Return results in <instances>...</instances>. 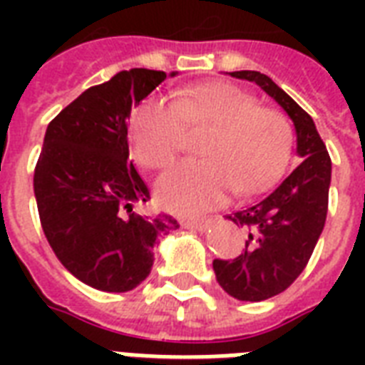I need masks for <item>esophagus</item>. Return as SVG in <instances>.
<instances>
[{
	"label": "esophagus",
	"instance_id": "34e87169",
	"mask_svg": "<svg viewBox=\"0 0 365 365\" xmlns=\"http://www.w3.org/2000/svg\"><path fill=\"white\" fill-rule=\"evenodd\" d=\"M210 223V217H189V220H183L182 225L187 229H206Z\"/></svg>",
	"mask_w": 365,
	"mask_h": 365
}]
</instances>
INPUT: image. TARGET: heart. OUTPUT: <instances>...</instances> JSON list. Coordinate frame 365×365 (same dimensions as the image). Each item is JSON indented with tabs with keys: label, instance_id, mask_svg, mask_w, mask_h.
<instances>
[{
	"label": "heart",
	"instance_id": "obj_1",
	"mask_svg": "<svg viewBox=\"0 0 365 365\" xmlns=\"http://www.w3.org/2000/svg\"><path fill=\"white\" fill-rule=\"evenodd\" d=\"M187 128L208 130L200 153L157 182V199L182 214L208 210L229 191L259 193L286 168L292 155V125L274 108L259 106L254 94L233 83H202L174 100H145L132 121V151L140 165L160 170L185 148Z\"/></svg>",
	"mask_w": 365,
	"mask_h": 365
}]
</instances>
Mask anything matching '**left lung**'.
Segmentation results:
<instances>
[{"instance_id": "1", "label": "left lung", "mask_w": 365, "mask_h": 365, "mask_svg": "<svg viewBox=\"0 0 365 365\" xmlns=\"http://www.w3.org/2000/svg\"><path fill=\"white\" fill-rule=\"evenodd\" d=\"M259 85L292 117L299 165L255 205L229 214L242 227L246 246L235 259H214L217 284L240 301H263L282 294L311 259L328 216L331 159L312 117L259 71H231Z\"/></svg>"}]
</instances>
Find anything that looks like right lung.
<instances>
[{"label": "right lung", "instance_id": "1", "mask_svg": "<svg viewBox=\"0 0 365 365\" xmlns=\"http://www.w3.org/2000/svg\"><path fill=\"white\" fill-rule=\"evenodd\" d=\"M165 79V71L134 68L87 88L48 123L34 170L39 222L54 255L102 292H128L143 282L155 240L180 227L168 214L134 210L151 197L126 160V119Z\"/></svg>", "mask_w": 365, "mask_h": 365}]
</instances>
